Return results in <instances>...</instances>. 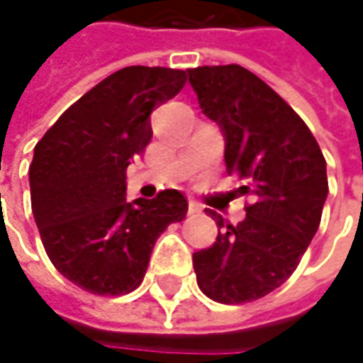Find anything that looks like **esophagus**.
<instances>
[{"label": "esophagus", "instance_id": "esophagus-1", "mask_svg": "<svg viewBox=\"0 0 363 363\" xmlns=\"http://www.w3.org/2000/svg\"><path fill=\"white\" fill-rule=\"evenodd\" d=\"M188 206H189V212H202V203L196 202L194 198H189Z\"/></svg>", "mask_w": 363, "mask_h": 363}]
</instances>
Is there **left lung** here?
Listing matches in <instances>:
<instances>
[{
  "mask_svg": "<svg viewBox=\"0 0 363 363\" xmlns=\"http://www.w3.org/2000/svg\"><path fill=\"white\" fill-rule=\"evenodd\" d=\"M202 113L222 129L228 174L252 196L232 226L218 212L216 242L194 252L198 286L226 305L281 286L313 240L328 198L325 157L313 133L267 82L238 64L188 70Z\"/></svg>",
  "mask_w": 363,
  "mask_h": 363,
  "instance_id": "1",
  "label": "left lung"
}]
</instances>
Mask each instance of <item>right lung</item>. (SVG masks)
<instances>
[{
    "instance_id": "1",
    "label": "right lung",
    "mask_w": 363,
    "mask_h": 363,
    "mask_svg": "<svg viewBox=\"0 0 363 363\" xmlns=\"http://www.w3.org/2000/svg\"><path fill=\"white\" fill-rule=\"evenodd\" d=\"M186 72L127 66L68 106L34 147L32 212L52 264L92 295L141 285L155 240L182 222L188 200L163 189L127 202V167L151 141L153 108L174 99Z\"/></svg>"
}]
</instances>
